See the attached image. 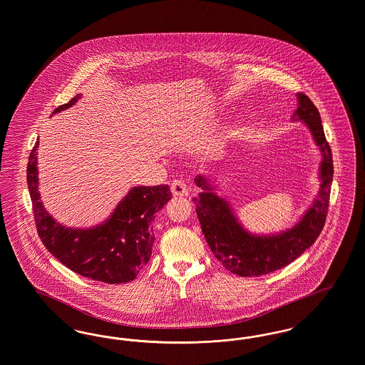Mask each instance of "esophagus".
<instances>
[{
	"instance_id": "1",
	"label": "esophagus",
	"mask_w": 365,
	"mask_h": 365,
	"mask_svg": "<svg viewBox=\"0 0 365 365\" xmlns=\"http://www.w3.org/2000/svg\"><path fill=\"white\" fill-rule=\"evenodd\" d=\"M171 191L175 197H186L189 194V189H187L186 183L179 179H175L174 182L171 183Z\"/></svg>"
}]
</instances>
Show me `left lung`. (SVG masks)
Wrapping results in <instances>:
<instances>
[{"instance_id":"1","label":"left lung","mask_w":365,"mask_h":365,"mask_svg":"<svg viewBox=\"0 0 365 365\" xmlns=\"http://www.w3.org/2000/svg\"><path fill=\"white\" fill-rule=\"evenodd\" d=\"M297 98L293 120L305 123L319 146L322 183L311 208L294 226L271 235L250 234L238 222L228 201L213 192L209 179L201 175L195 178L197 186L204 190L192 200L202 234L215 257L235 275L260 277L289 265L312 246L326 223L334 175L330 145L317 108L302 93H298Z\"/></svg>"}]
</instances>
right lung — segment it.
I'll return each mask as SVG.
<instances>
[{"label": "right lung", "mask_w": 365, "mask_h": 365, "mask_svg": "<svg viewBox=\"0 0 365 365\" xmlns=\"http://www.w3.org/2000/svg\"><path fill=\"white\" fill-rule=\"evenodd\" d=\"M73 97L53 113L70 108ZM38 145L35 142L27 164V185L33 202L36 231L53 256L75 274L109 284L137 278L149 262L155 242L156 213L171 200L168 185L138 186L128 191L103 225L91 228L61 226L46 212L38 191Z\"/></svg>", "instance_id": "right-lung-1"}]
</instances>
